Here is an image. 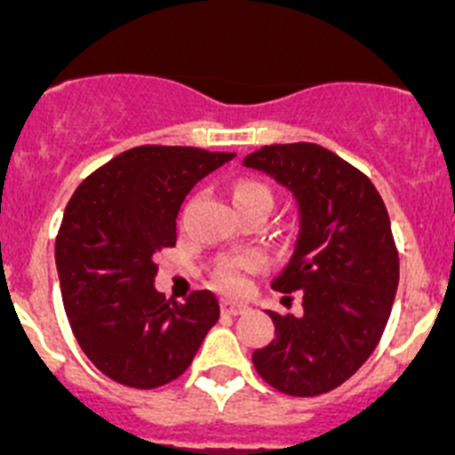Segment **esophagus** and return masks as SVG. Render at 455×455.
<instances>
[{
    "label": "esophagus",
    "instance_id": "obj_1",
    "mask_svg": "<svg viewBox=\"0 0 455 455\" xmlns=\"http://www.w3.org/2000/svg\"><path fill=\"white\" fill-rule=\"evenodd\" d=\"M222 313H227V315H243V313H247V306L237 304V301H231V299H224V301H222Z\"/></svg>",
    "mask_w": 455,
    "mask_h": 455
}]
</instances>
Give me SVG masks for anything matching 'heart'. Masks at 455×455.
<instances>
[{
  "instance_id": "b5f03b06",
  "label": "heart",
  "mask_w": 455,
  "mask_h": 455,
  "mask_svg": "<svg viewBox=\"0 0 455 455\" xmlns=\"http://www.w3.org/2000/svg\"><path fill=\"white\" fill-rule=\"evenodd\" d=\"M251 199H260V202H267L272 206L274 192L272 188L265 186L260 181H240L233 186V202H251ZM251 260H235V263L227 265L222 272L218 274L220 288L228 290V292H240L244 290L247 281H244V272L251 269Z\"/></svg>"
}]
</instances>
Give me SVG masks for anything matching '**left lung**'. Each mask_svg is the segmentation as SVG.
I'll return each mask as SVG.
<instances>
[{
    "label": "left lung",
    "mask_w": 455,
    "mask_h": 455,
    "mask_svg": "<svg viewBox=\"0 0 455 455\" xmlns=\"http://www.w3.org/2000/svg\"><path fill=\"white\" fill-rule=\"evenodd\" d=\"M243 163L297 199V243L272 288L304 301L299 317L267 310L276 338L253 351V367L278 392L324 395L363 367L390 319L399 253L387 208L363 172L313 142L263 147Z\"/></svg>",
    "instance_id": "1"
}]
</instances>
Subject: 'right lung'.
<instances>
[{
    "label": "right lung",
    "instance_id": "obj_1",
    "mask_svg": "<svg viewBox=\"0 0 455 455\" xmlns=\"http://www.w3.org/2000/svg\"><path fill=\"white\" fill-rule=\"evenodd\" d=\"M233 156L133 147L92 172L65 208L56 237L65 313L90 363L122 386L154 390L179 379L220 319L211 290L186 304L158 292L154 256L177 244L188 192Z\"/></svg>",
    "mask_w": 455,
    "mask_h": 455
}]
</instances>
